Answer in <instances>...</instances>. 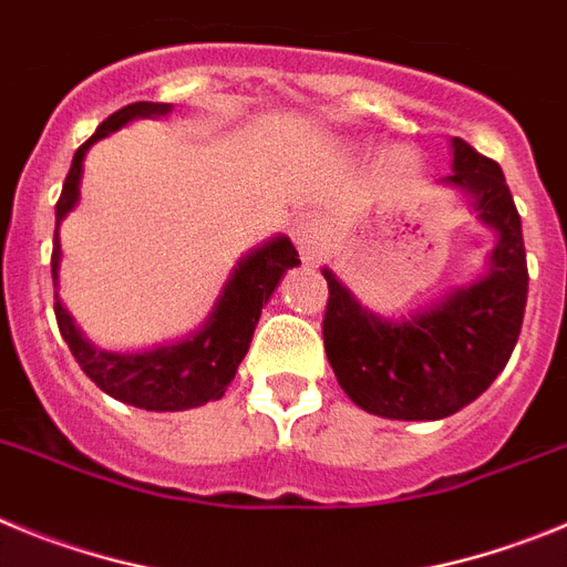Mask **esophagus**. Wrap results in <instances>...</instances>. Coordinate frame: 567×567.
Masks as SVG:
<instances>
[{
	"mask_svg": "<svg viewBox=\"0 0 567 567\" xmlns=\"http://www.w3.org/2000/svg\"><path fill=\"white\" fill-rule=\"evenodd\" d=\"M292 238L295 247H298L300 258L307 264H320L327 258V244H323V235H320V224L312 213H300L292 224Z\"/></svg>",
	"mask_w": 567,
	"mask_h": 567,
	"instance_id": "1",
	"label": "esophagus"
}]
</instances>
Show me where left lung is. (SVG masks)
<instances>
[{
  "mask_svg": "<svg viewBox=\"0 0 567 567\" xmlns=\"http://www.w3.org/2000/svg\"><path fill=\"white\" fill-rule=\"evenodd\" d=\"M454 175L497 233L485 278L412 318L365 312L329 269L323 346L332 372L360 409L389 420H440L474 403L508 363L528 298L523 221L497 162L454 138Z\"/></svg>",
  "mask_w": 567,
  "mask_h": 567,
  "instance_id": "1",
  "label": "left lung"
}]
</instances>
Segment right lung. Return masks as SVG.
I'll list each match as a JSON object with an SVG mask.
<instances>
[{
    "instance_id": "right-lung-1",
    "label": "right lung",
    "mask_w": 567,
    "mask_h": 567,
    "mask_svg": "<svg viewBox=\"0 0 567 567\" xmlns=\"http://www.w3.org/2000/svg\"><path fill=\"white\" fill-rule=\"evenodd\" d=\"M164 113H169V104H127V107L115 110L107 122L99 124L96 133L76 150L68 178H64L62 195L56 202V235H53V255H50L53 284L59 280V258H62L59 224L79 202L82 162L90 144L115 133L133 118ZM298 249L292 247V240L284 238V235L269 240L235 267L233 278L227 280L224 295L215 303L202 332L182 340V343L158 346L150 352L118 354L93 349L82 338V332L73 327V320L64 312L59 298L53 303V312H56L59 332H62L64 343L70 346L76 363L104 394L135 405V409H147V412H182V409H195V405L224 398L227 385L233 383L235 372H238V363L247 354L260 309L267 307L269 295L280 284V275L289 267H298Z\"/></svg>"
}]
</instances>
